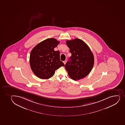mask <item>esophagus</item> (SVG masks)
<instances>
[{
  "label": "esophagus",
  "mask_w": 125,
  "mask_h": 125,
  "mask_svg": "<svg viewBox=\"0 0 125 125\" xmlns=\"http://www.w3.org/2000/svg\"><path fill=\"white\" fill-rule=\"evenodd\" d=\"M66 62H67L66 61H63V63H64V64L65 65L66 64Z\"/></svg>",
  "instance_id": "1"
}]
</instances>
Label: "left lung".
Here are the masks:
<instances>
[{
	"mask_svg": "<svg viewBox=\"0 0 125 125\" xmlns=\"http://www.w3.org/2000/svg\"><path fill=\"white\" fill-rule=\"evenodd\" d=\"M71 56L65 67L68 75L74 80L87 76L94 65L93 54L90 48L83 40L79 39L66 41Z\"/></svg>",
	"mask_w": 125,
	"mask_h": 125,
	"instance_id": "obj_1",
	"label": "left lung"
}]
</instances>
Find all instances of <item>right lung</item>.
<instances>
[{"label":"right lung","instance_id":"1","mask_svg":"<svg viewBox=\"0 0 125 125\" xmlns=\"http://www.w3.org/2000/svg\"><path fill=\"white\" fill-rule=\"evenodd\" d=\"M59 43L56 39L49 38L39 43L31 51L30 67L39 78H50L54 75L56 70L65 66L60 59L59 51L54 50Z\"/></svg>","mask_w":125,"mask_h":125}]
</instances>
